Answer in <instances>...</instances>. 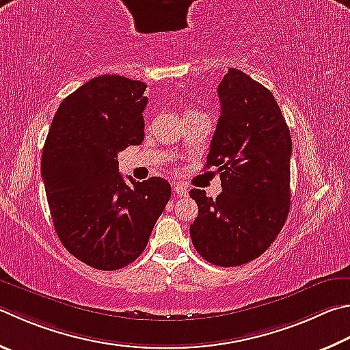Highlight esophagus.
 <instances>
[{
  "label": "esophagus",
  "mask_w": 350,
  "mask_h": 350,
  "mask_svg": "<svg viewBox=\"0 0 350 350\" xmlns=\"http://www.w3.org/2000/svg\"><path fill=\"white\" fill-rule=\"evenodd\" d=\"M173 189H174L176 196H180V197L188 196V188L185 185H182V183H174Z\"/></svg>",
  "instance_id": "esophagus-1"
}]
</instances>
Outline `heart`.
<instances>
[{
  "mask_svg": "<svg viewBox=\"0 0 350 350\" xmlns=\"http://www.w3.org/2000/svg\"><path fill=\"white\" fill-rule=\"evenodd\" d=\"M188 113H189V111H188Z\"/></svg>",
  "mask_w": 350,
  "mask_h": 350,
  "instance_id": "obj_1",
  "label": "heart"
}]
</instances>
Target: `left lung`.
<instances>
[{
	"instance_id": "8db88e82",
	"label": "left lung",
	"mask_w": 350,
	"mask_h": 350,
	"mask_svg": "<svg viewBox=\"0 0 350 350\" xmlns=\"http://www.w3.org/2000/svg\"><path fill=\"white\" fill-rule=\"evenodd\" d=\"M217 94L220 118L205 167H217L224 191L215 199L189 191L199 206L189 234L206 262L230 268L262 256L282 231L292 139L275 98L251 76L230 68Z\"/></svg>"
}]
</instances>
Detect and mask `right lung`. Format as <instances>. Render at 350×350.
<instances>
[{
  "label": "right lung",
  "mask_w": 350,
  "mask_h": 350,
  "mask_svg": "<svg viewBox=\"0 0 350 350\" xmlns=\"http://www.w3.org/2000/svg\"><path fill=\"white\" fill-rule=\"evenodd\" d=\"M147 84L93 78L62 100L42 148L41 176L55 231L66 250L103 271L141 256L171 197L168 180L129 182L118 153L144 141Z\"/></svg>",
  "instance_id": "obj_1"
}]
</instances>
